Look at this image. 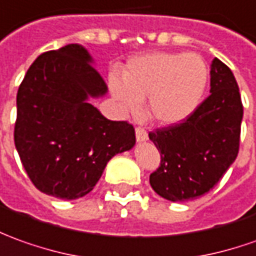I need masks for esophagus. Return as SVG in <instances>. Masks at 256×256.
<instances>
[{
	"label": "esophagus",
	"mask_w": 256,
	"mask_h": 256,
	"mask_svg": "<svg viewBox=\"0 0 256 256\" xmlns=\"http://www.w3.org/2000/svg\"><path fill=\"white\" fill-rule=\"evenodd\" d=\"M136 138H137V142H146L147 138H148V133H147V130L144 128H136Z\"/></svg>",
	"instance_id": "obj_1"
}]
</instances>
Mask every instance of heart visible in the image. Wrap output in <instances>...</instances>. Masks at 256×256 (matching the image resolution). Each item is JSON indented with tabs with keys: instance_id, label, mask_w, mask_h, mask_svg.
<instances>
[{
	"instance_id": "heart-1",
	"label": "heart",
	"mask_w": 256,
	"mask_h": 256,
	"mask_svg": "<svg viewBox=\"0 0 256 256\" xmlns=\"http://www.w3.org/2000/svg\"><path fill=\"white\" fill-rule=\"evenodd\" d=\"M208 82V62L196 53L156 52L128 62L123 78L109 88L124 112L136 114L147 99V114L160 124H175L199 108Z\"/></svg>"
}]
</instances>
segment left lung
Returning a JSON list of instances; mask_svg holds the SVG:
<instances>
[{
    "instance_id": "left-lung-1",
    "label": "left lung",
    "mask_w": 256,
    "mask_h": 256,
    "mask_svg": "<svg viewBox=\"0 0 256 256\" xmlns=\"http://www.w3.org/2000/svg\"><path fill=\"white\" fill-rule=\"evenodd\" d=\"M210 92L188 119L148 133L161 154L150 185L166 200L208 194L237 158L244 108L236 78L218 58L212 62Z\"/></svg>"
}]
</instances>
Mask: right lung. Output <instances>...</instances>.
Returning a JSON list of instances; mask_svg holds the SVG:
<instances>
[{
  "mask_svg": "<svg viewBox=\"0 0 256 256\" xmlns=\"http://www.w3.org/2000/svg\"><path fill=\"white\" fill-rule=\"evenodd\" d=\"M81 44L40 54L16 95L15 147L40 192L74 200L90 194L110 158L130 150L134 128L106 119L88 98L105 95L104 77Z\"/></svg>",
  "mask_w": 256,
  "mask_h": 256,
  "instance_id": "right-lung-1",
  "label": "right lung"
}]
</instances>
